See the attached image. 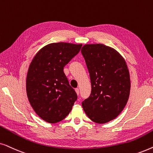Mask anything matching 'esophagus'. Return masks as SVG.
Returning a JSON list of instances; mask_svg holds the SVG:
<instances>
[{
  "label": "esophagus",
  "instance_id": "esophagus-1",
  "mask_svg": "<svg viewBox=\"0 0 153 153\" xmlns=\"http://www.w3.org/2000/svg\"><path fill=\"white\" fill-rule=\"evenodd\" d=\"M75 91H76V93L77 95H79V88H75Z\"/></svg>",
  "mask_w": 153,
  "mask_h": 153
}]
</instances>
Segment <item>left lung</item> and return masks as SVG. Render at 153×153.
<instances>
[{"mask_svg":"<svg viewBox=\"0 0 153 153\" xmlns=\"http://www.w3.org/2000/svg\"><path fill=\"white\" fill-rule=\"evenodd\" d=\"M81 53L91 82V93L83 101V108L93 122L106 123L128 101L131 83L126 62L116 50L102 44L85 45Z\"/></svg>","mask_w":153,"mask_h":153,"instance_id":"1","label":"left lung"}]
</instances>
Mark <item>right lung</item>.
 Segmentation results:
<instances>
[{"instance_id": "1", "label": "right lung", "mask_w": 153, "mask_h": 153, "mask_svg": "<svg viewBox=\"0 0 153 153\" xmlns=\"http://www.w3.org/2000/svg\"><path fill=\"white\" fill-rule=\"evenodd\" d=\"M81 47V44H49L42 48L30 62L26 77L27 96L35 112L46 122L63 120L77 100L63 68Z\"/></svg>"}]
</instances>
